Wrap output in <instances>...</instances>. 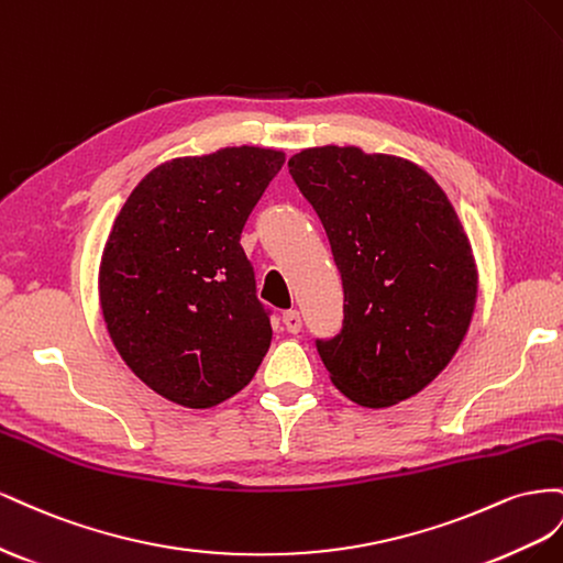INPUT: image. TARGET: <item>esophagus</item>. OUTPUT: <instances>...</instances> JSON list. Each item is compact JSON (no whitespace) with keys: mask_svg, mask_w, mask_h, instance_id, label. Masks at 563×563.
I'll return each mask as SVG.
<instances>
[{"mask_svg":"<svg viewBox=\"0 0 563 563\" xmlns=\"http://www.w3.org/2000/svg\"><path fill=\"white\" fill-rule=\"evenodd\" d=\"M283 323H285V328H287V332H299L301 330V316H299V311H285L283 313Z\"/></svg>","mask_w":563,"mask_h":563,"instance_id":"esophagus-1","label":"esophagus"}]
</instances>
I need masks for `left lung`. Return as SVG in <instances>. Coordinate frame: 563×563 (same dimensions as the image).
<instances>
[{
	"mask_svg": "<svg viewBox=\"0 0 563 563\" xmlns=\"http://www.w3.org/2000/svg\"><path fill=\"white\" fill-rule=\"evenodd\" d=\"M287 167L342 273V332L316 342L332 384L365 408L420 394L453 361L476 307V262L455 207L398 155L318 146Z\"/></svg>",
	"mask_w": 563,
	"mask_h": 563,
	"instance_id": "1",
	"label": "left lung"
}]
</instances>
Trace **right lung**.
<instances>
[{
  "mask_svg": "<svg viewBox=\"0 0 563 563\" xmlns=\"http://www.w3.org/2000/svg\"><path fill=\"white\" fill-rule=\"evenodd\" d=\"M285 153L231 146L151 169L106 240L99 299L112 344L155 394L212 408L252 382L268 311L240 233Z\"/></svg>",
  "mask_w": 563,
  "mask_h": 563,
  "instance_id": "right-lung-1",
  "label": "right lung"
}]
</instances>
